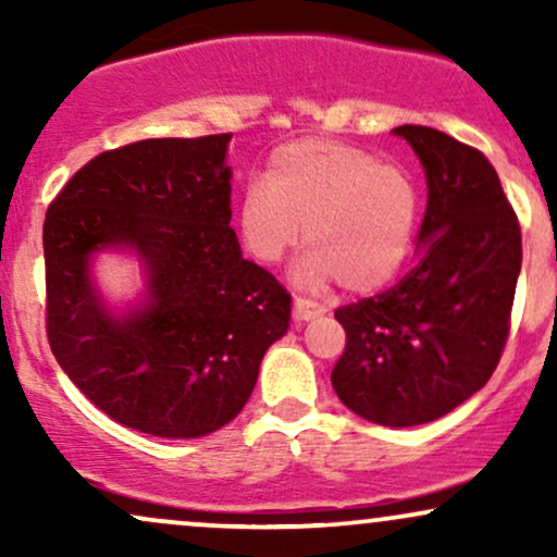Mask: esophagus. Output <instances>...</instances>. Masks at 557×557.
Listing matches in <instances>:
<instances>
[{"mask_svg": "<svg viewBox=\"0 0 557 557\" xmlns=\"http://www.w3.org/2000/svg\"><path fill=\"white\" fill-rule=\"evenodd\" d=\"M319 314H324V306L314 304V300L304 296H296V300H293V317H296L298 322H309V319H314Z\"/></svg>", "mask_w": 557, "mask_h": 557, "instance_id": "esophagus-1", "label": "esophagus"}]
</instances>
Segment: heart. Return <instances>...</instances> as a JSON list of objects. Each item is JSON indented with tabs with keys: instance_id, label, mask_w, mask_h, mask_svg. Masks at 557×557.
<instances>
[{
	"instance_id": "1",
	"label": "heart",
	"mask_w": 557,
	"mask_h": 557,
	"mask_svg": "<svg viewBox=\"0 0 557 557\" xmlns=\"http://www.w3.org/2000/svg\"><path fill=\"white\" fill-rule=\"evenodd\" d=\"M417 207L406 170L356 146L306 138L274 151L264 183L243 190L238 230L253 259L274 264L304 240L306 227L304 283L341 280L350 293H374L411 251Z\"/></svg>"
}]
</instances>
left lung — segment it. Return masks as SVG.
I'll list each match as a JSON object with an SVG mask.
<instances>
[{
  "mask_svg": "<svg viewBox=\"0 0 557 557\" xmlns=\"http://www.w3.org/2000/svg\"><path fill=\"white\" fill-rule=\"evenodd\" d=\"M424 164L417 267L374 298L341 306L337 398L382 426L434 421L487 385L510 330L521 272L519 216L490 159L424 125H400Z\"/></svg>",
  "mask_w": 557,
  "mask_h": 557,
  "instance_id": "obj_1",
  "label": "left lung"
}]
</instances>
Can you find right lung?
Segmentation results:
<instances>
[{
  "instance_id": "1",
  "label": "right lung",
  "mask_w": 557,
  "mask_h": 557,
  "mask_svg": "<svg viewBox=\"0 0 557 557\" xmlns=\"http://www.w3.org/2000/svg\"><path fill=\"white\" fill-rule=\"evenodd\" d=\"M233 133L146 138L83 164L44 220L47 337L99 411L154 437H203L251 398L290 293L243 259L230 227ZM107 245L145 261L144 307L114 318L87 264Z\"/></svg>"
}]
</instances>
